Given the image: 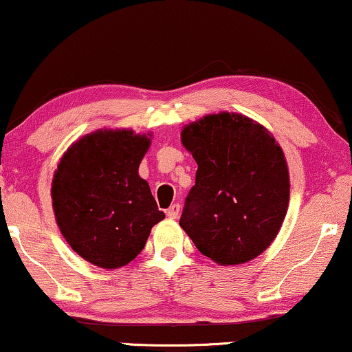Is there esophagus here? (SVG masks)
<instances>
[{"label":"esophagus","instance_id":"obj_1","mask_svg":"<svg viewBox=\"0 0 352 352\" xmlns=\"http://www.w3.org/2000/svg\"><path fill=\"white\" fill-rule=\"evenodd\" d=\"M179 211H181V205H179V204H175V205H171L170 208H168V211H166L168 218H171V219H176L177 216H179Z\"/></svg>","mask_w":352,"mask_h":352}]
</instances>
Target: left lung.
<instances>
[{
  "instance_id": "left-lung-1",
  "label": "left lung",
  "mask_w": 352,
  "mask_h": 352,
  "mask_svg": "<svg viewBox=\"0 0 352 352\" xmlns=\"http://www.w3.org/2000/svg\"><path fill=\"white\" fill-rule=\"evenodd\" d=\"M181 142L199 168L179 226L221 266L256 258L277 237L290 200L278 142L263 124L229 112L187 124Z\"/></svg>"
}]
</instances>
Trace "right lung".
<instances>
[{
    "mask_svg": "<svg viewBox=\"0 0 352 352\" xmlns=\"http://www.w3.org/2000/svg\"><path fill=\"white\" fill-rule=\"evenodd\" d=\"M98 129L72 144L52 177L56 221L75 253L104 269L133 261L165 218L139 165L151 134Z\"/></svg>",
    "mask_w": 352,
    "mask_h": 352,
    "instance_id": "add662e5",
    "label": "right lung"
}]
</instances>
